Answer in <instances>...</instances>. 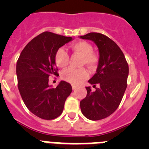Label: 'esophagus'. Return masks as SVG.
Masks as SVG:
<instances>
[{"label":"esophagus","instance_id":"1","mask_svg":"<svg viewBox=\"0 0 149 149\" xmlns=\"http://www.w3.org/2000/svg\"><path fill=\"white\" fill-rule=\"evenodd\" d=\"M76 89H77V86H74V85H72V89H73V90H75Z\"/></svg>","mask_w":149,"mask_h":149}]
</instances>
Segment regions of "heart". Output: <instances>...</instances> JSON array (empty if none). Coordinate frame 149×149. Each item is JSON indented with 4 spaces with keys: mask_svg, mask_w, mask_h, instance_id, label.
I'll return each instance as SVG.
<instances>
[{
    "mask_svg": "<svg viewBox=\"0 0 149 149\" xmlns=\"http://www.w3.org/2000/svg\"><path fill=\"white\" fill-rule=\"evenodd\" d=\"M71 48L75 53L83 56L82 64H86L89 68H93L98 63V56L93 53L92 45L86 41H79L71 45ZM69 56L65 49L60 48L55 54V62L57 66L65 67L68 65ZM89 76L87 70L84 68H69L62 73V78L64 81L73 84H79L86 80Z\"/></svg>",
    "mask_w": 149,
    "mask_h": 149,
    "instance_id": "b5f03b06",
    "label": "heart"
}]
</instances>
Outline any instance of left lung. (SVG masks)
Masks as SVG:
<instances>
[{
  "label": "left lung",
  "mask_w": 149,
  "mask_h": 149,
  "mask_svg": "<svg viewBox=\"0 0 149 149\" xmlns=\"http://www.w3.org/2000/svg\"><path fill=\"white\" fill-rule=\"evenodd\" d=\"M81 39L94 42L99 51L96 73L88 82L95 87H86L87 95L80 103L83 115L96 121L103 119L116 111L127 88L128 64L123 52L116 43L107 36L89 33Z\"/></svg>",
  "instance_id": "1"
}]
</instances>
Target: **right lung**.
<instances>
[{"instance_id": "1", "label": "right lung", "mask_w": 149, "mask_h": 149, "mask_svg": "<svg viewBox=\"0 0 149 149\" xmlns=\"http://www.w3.org/2000/svg\"><path fill=\"white\" fill-rule=\"evenodd\" d=\"M72 37L51 32L33 39L22 51L16 64L18 88L24 103L41 119H56L63 113L72 91L70 84L61 81L56 88L48 84L51 75H57L55 54Z\"/></svg>"}]
</instances>
